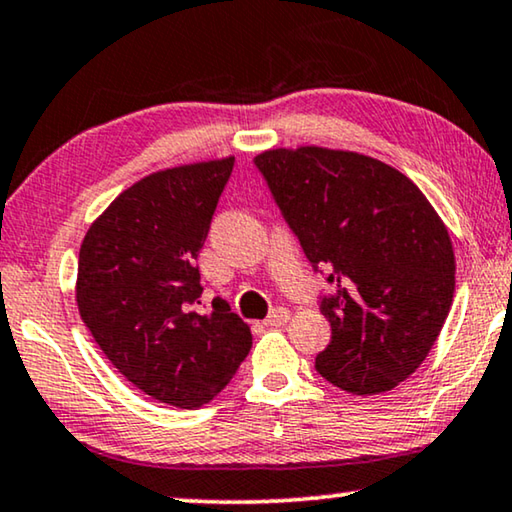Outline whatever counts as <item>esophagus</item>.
Wrapping results in <instances>:
<instances>
[{"instance_id":"34e87169","label":"esophagus","mask_w":512,"mask_h":512,"mask_svg":"<svg viewBox=\"0 0 512 512\" xmlns=\"http://www.w3.org/2000/svg\"><path fill=\"white\" fill-rule=\"evenodd\" d=\"M287 322H289V310L287 308H276L269 317L264 319V324L269 326V329H278V326L287 324Z\"/></svg>"}]
</instances>
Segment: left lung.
<instances>
[{
	"instance_id": "obj_1",
	"label": "left lung",
	"mask_w": 512,
	"mask_h": 512,
	"mask_svg": "<svg viewBox=\"0 0 512 512\" xmlns=\"http://www.w3.org/2000/svg\"><path fill=\"white\" fill-rule=\"evenodd\" d=\"M255 165L310 264L338 285L322 301L331 342L315 358L354 395L386 393L430 354L455 294L453 241L409 177L381 160L305 144Z\"/></svg>"
}]
</instances>
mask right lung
Returning a JSON list of instances; mask_svg holds the SVG:
<instances>
[{
    "label": "right lung",
    "instance_id": "add662e5",
    "mask_svg": "<svg viewBox=\"0 0 512 512\" xmlns=\"http://www.w3.org/2000/svg\"><path fill=\"white\" fill-rule=\"evenodd\" d=\"M232 167L225 156L147 174L114 197L80 246L82 322L121 375L172 407L216 398L253 347L230 305L195 312V259Z\"/></svg>",
    "mask_w": 512,
    "mask_h": 512
}]
</instances>
